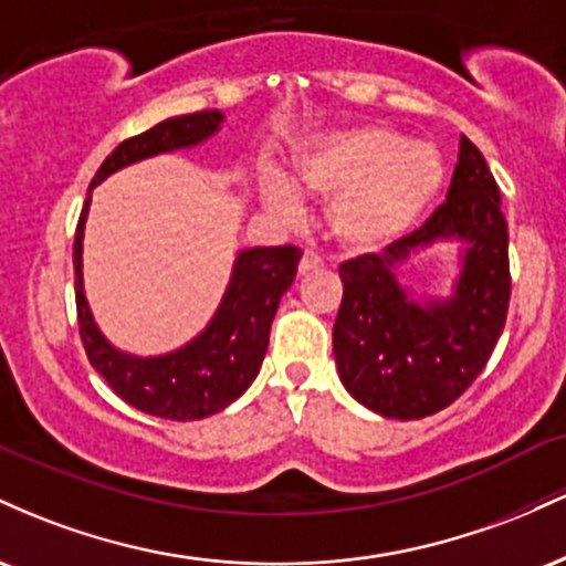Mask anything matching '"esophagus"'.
I'll return each instance as SVG.
<instances>
[{
  "label": "esophagus",
  "instance_id": "esophagus-1",
  "mask_svg": "<svg viewBox=\"0 0 566 566\" xmlns=\"http://www.w3.org/2000/svg\"><path fill=\"white\" fill-rule=\"evenodd\" d=\"M322 265V261H319V255H314V252H303V258H301V263H297V274H308V271H316Z\"/></svg>",
  "mask_w": 566,
  "mask_h": 566
}]
</instances>
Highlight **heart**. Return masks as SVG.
I'll list each match as a JSON object with an SVG mask.
<instances>
[{"label": "heart", "instance_id": "obj_1", "mask_svg": "<svg viewBox=\"0 0 566 566\" xmlns=\"http://www.w3.org/2000/svg\"><path fill=\"white\" fill-rule=\"evenodd\" d=\"M295 178L303 191L329 199L327 223L343 247L382 250L409 233L444 184V165L428 143L380 125H356L316 135L297 154ZM265 201L282 218L301 216L297 191L284 178L269 180Z\"/></svg>", "mask_w": 566, "mask_h": 566}]
</instances>
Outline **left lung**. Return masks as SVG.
I'll list each match as a JSON object with an SVG mask.
<instances>
[{
  "label": "left lung",
  "mask_w": 566,
  "mask_h": 566,
  "mask_svg": "<svg viewBox=\"0 0 566 566\" xmlns=\"http://www.w3.org/2000/svg\"><path fill=\"white\" fill-rule=\"evenodd\" d=\"M441 238L467 244L459 282L450 298L415 302L395 271ZM340 279L333 354L346 391L396 420L450 407L490 361L511 301L509 226L482 151L460 138L444 205L382 255L367 252L340 263Z\"/></svg>",
  "instance_id": "1"
}]
</instances>
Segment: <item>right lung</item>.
I'll return each instance as SVG.
<instances>
[{
	"label": "right lung",
	"instance_id": "1",
	"mask_svg": "<svg viewBox=\"0 0 566 566\" xmlns=\"http://www.w3.org/2000/svg\"><path fill=\"white\" fill-rule=\"evenodd\" d=\"M223 114L197 112L172 116L146 133L127 138L97 167L90 191L108 175L157 154L191 148L216 135ZM90 197L84 199L74 237V290L80 335L87 359L116 396L140 412L165 420H201L237 401L255 380L269 348L271 322L284 292L295 282L303 252L297 247H252L233 261L231 282L226 287L216 316L201 335L184 348L161 356H133L114 348L93 319L82 282V239Z\"/></svg>",
	"mask_w": 566,
	"mask_h": 566
}]
</instances>
